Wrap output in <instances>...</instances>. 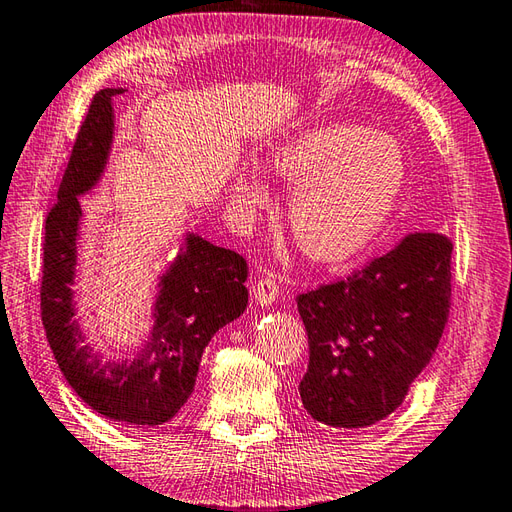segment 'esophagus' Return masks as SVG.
Listing matches in <instances>:
<instances>
[{"instance_id":"1","label":"esophagus","mask_w":512,"mask_h":512,"mask_svg":"<svg viewBox=\"0 0 512 512\" xmlns=\"http://www.w3.org/2000/svg\"><path fill=\"white\" fill-rule=\"evenodd\" d=\"M279 295V279L277 275L268 273V275H262L253 286V299L259 303V306H270Z\"/></svg>"}]
</instances>
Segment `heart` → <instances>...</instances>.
<instances>
[{
  "label": "heart",
  "mask_w": 512,
  "mask_h": 512,
  "mask_svg": "<svg viewBox=\"0 0 512 512\" xmlns=\"http://www.w3.org/2000/svg\"><path fill=\"white\" fill-rule=\"evenodd\" d=\"M268 167L297 182L288 200L292 239L321 264L361 253L385 231L407 184V156L396 138L352 123H317L286 134L268 151ZM239 211L264 209L270 191L253 169L233 184Z\"/></svg>",
  "instance_id": "obj_1"
}]
</instances>
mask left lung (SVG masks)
<instances>
[{
    "label": "left lung",
    "instance_id": "1",
    "mask_svg": "<svg viewBox=\"0 0 512 512\" xmlns=\"http://www.w3.org/2000/svg\"><path fill=\"white\" fill-rule=\"evenodd\" d=\"M451 250L447 235L411 233L347 279L297 297L310 345L299 394L314 420L361 429L402 405L449 317Z\"/></svg>",
    "mask_w": 512,
    "mask_h": 512
}]
</instances>
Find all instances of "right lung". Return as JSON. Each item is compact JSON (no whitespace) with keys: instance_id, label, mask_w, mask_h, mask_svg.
<instances>
[{"instance_id":"right-lung-1","label":"right lung","mask_w":512,"mask_h":512,"mask_svg":"<svg viewBox=\"0 0 512 512\" xmlns=\"http://www.w3.org/2000/svg\"><path fill=\"white\" fill-rule=\"evenodd\" d=\"M123 88L96 92L79 129L57 204L46 217L41 277V321L52 354L70 387L101 416L156 427L171 420L195 387L204 347L213 334L246 310L248 266L235 250L187 233L165 270L154 303V328L132 361L96 352L74 319L76 239L81 204L101 180L114 140L112 99Z\"/></svg>"}]
</instances>
